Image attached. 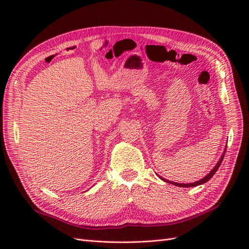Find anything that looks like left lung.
Returning a JSON list of instances; mask_svg holds the SVG:
<instances>
[{
  "mask_svg": "<svg viewBox=\"0 0 249 249\" xmlns=\"http://www.w3.org/2000/svg\"><path fill=\"white\" fill-rule=\"evenodd\" d=\"M224 154H225V152L223 153V155L221 156V158H220V160L218 161V163L216 164V166L210 171V173L208 176H206L205 178H203L202 179H200V180H197V182H194V183H191V184H179V183H175V182H170V180H167V179H165V178H161L160 177V178L161 179H163L164 182H167V183H169V184H172V185H175V186H178V187H185V188H188V187H194V186H198V185H201V184H205L206 182H208V180L212 178L215 173H216V171L218 170V168H219V166L221 165V162H222V160H223V158H224Z\"/></svg>",
  "mask_w": 249,
  "mask_h": 249,
  "instance_id": "8db88e82",
  "label": "left lung"
}]
</instances>
